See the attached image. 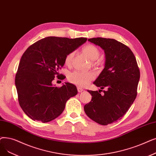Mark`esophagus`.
<instances>
[{
  "label": "esophagus",
  "mask_w": 156,
  "mask_h": 156,
  "mask_svg": "<svg viewBox=\"0 0 156 156\" xmlns=\"http://www.w3.org/2000/svg\"><path fill=\"white\" fill-rule=\"evenodd\" d=\"M77 90H78V92H82L83 90V88H82V87H77Z\"/></svg>",
  "instance_id": "obj_1"
}]
</instances>
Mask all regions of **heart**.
<instances>
[{"mask_svg":"<svg viewBox=\"0 0 156 156\" xmlns=\"http://www.w3.org/2000/svg\"><path fill=\"white\" fill-rule=\"evenodd\" d=\"M82 52L89 58L92 60V64L94 66H98L99 62L96 61L101 55V51L98 48L93 44H88L82 48ZM74 56V52L71 51L65 57L64 62L67 66H71L73 62V57ZM95 73L93 71L82 72L75 71L71 72L68 76V80L71 83L79 85L85 86L89 84L90 82L95 78Z\"/></svg>","mask_w":156,"mask_h":156,"instance_id":"b5f03b06","label":"heart"}]
</instances>
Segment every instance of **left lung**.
Listing matches in <instances>:
<instances>
[{"mask_svg": "<svg viewBox=\"0 0 156 156\" xmlns=\"http://www.w3.org/2000/svg\"><path fill=\"white\" fill-rule=\"evenodd\" d=\"M89 41L100 46L105 53L103 70L94 82L101 89L87 90L92 96L84 106L87 115L96 122L106 126L122 119L137 95L140 77L136 58L131 49L118 41L110 38H91Z\"/></svg>", "mask_w": 156, "mask_h": 156, "instance_id": "1", "label": "left lung"}]
</instances>
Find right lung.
<instances>
[{
	"label": "right lung",
	"mask_w": 156,
	"mask_h": 156,
	"mask_svg": "<svg viewBox=\"0 0 156 156\" xmlns=\"http://www.w3.org/2000/svg\"><path fill=\"white\" fill-rule=\"evenodd\" d=\"M87 39L50 36L34 43L23 54L15 76L19 104L33 120L48 122L58 117L67 101L76 96V87L65 83L53 85L65 57L87 41ZM61 75V74H60ZM63 77V76H62Z\"/></svg>",
	"instance_id": "add662e5"
}]
</instances>
